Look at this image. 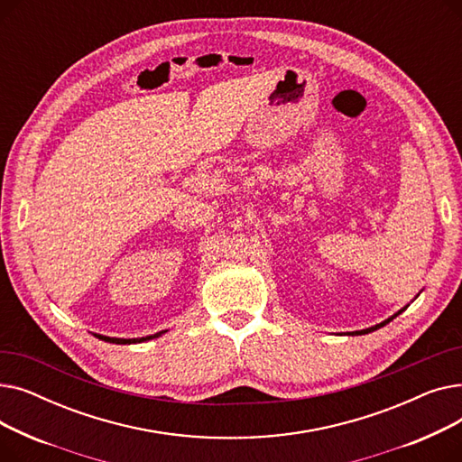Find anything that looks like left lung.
Listing matches in <instances>:
<instances>
[{"instance_id": "1", "label": "left lung", "mask_w": 462, "mask_h": 462, "mask_svg": "<svg viewBox=\"0 0 462 462\" xmlns=\"http://www.w3.org/2000/svg\"><path fill=\"white\" fill-rule=\"evenodd\" d=\"M418 296H420V294H418ZM418 296H416V298H418ZM416 298H414V300H416ZM408 305H410V303H408ZM408 305H404V307H402V309H399V310H397V312H395V314H392V317H390V319H385V320H383V322H380V324H376V326H373V328H367V329H361V331H346V335H365V333H371V331H376V329H380V328H383V326H385V324H390V322H392V320H393V319H397V317H399V314H401V312H404V310H406V309H408Z\"/></svg>"}]
</instances>
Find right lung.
I'll list each match as a JSON object with an SVG mask.
<instances>
[{
    "instance_id": "obj_1",
    "label": "right lung",
    "mask_w": 462,
    "mask_h": 462,
    "mask_svg": "<svg viewBox=\"0 0 462 462\" xmlns=\"http://www.w3.org/2000/svg\"><path fill=\"white\" fill-rule=\"evenodd\" d=\"M164 331H159V333H153V335H148V337H138V338H119V337H106V335H99V333H93L97 338H101V341H106V343H114V345H136V343H143V341H152V338H157L161 337Z\"/></svg>"
}]
</instances>
